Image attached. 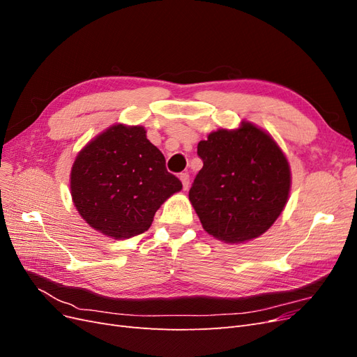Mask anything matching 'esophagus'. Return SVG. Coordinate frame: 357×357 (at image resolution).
I'll use <instances>...</instances> for the list:
<instances>
[{"label": "esophagus", "instance_id": "obj_1", "mask_svg": "<svg viewBox=\"0 0 357 357\" xmlns=\"http://www.w3.org/2000/svg\"><path fill=\"white\" fill-rule=\"evenodd\" d=\"M180 177V180H181V185H183V189H188L189 188V183H190V177H189V174L188 172H181V174L178 176Z\"/></svg>", "mask_w": 357, "mask_h": 357}]
</instances>
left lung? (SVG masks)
Wrapping results in <instances>:
<instances>
[{"label": "left lung", "mask_w": 357, "mask_h": 357, "mask_svg": "<svg viewBox=\"0 0 357 357\" xmlns=\"http://www.w3.org/2000/svg\"><path fill=\"white\" fill-rule=\"evenodd\" d=\"M202 169L189 199L204 229L243 243L269 229L287 202L290 169L274 139L252 123L211 132L198 144Z\"/></svg>", "instance_id": "1"}]
</instances>
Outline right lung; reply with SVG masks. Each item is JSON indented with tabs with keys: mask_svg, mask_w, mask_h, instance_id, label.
Returning <instances> with one entry per match:
<instances>
[{
	"mask_svg": "<svg viewBox=\"0 0 357 357\" xmlns=\"http://www.w3.org/2000/svg\"><path fill=\"white\" fill-rule=\"evenodd\" d=\"M180 189L142 126L109 128L82 150L71 169V197L80 215L116 240L147 231L162 202Z\"/></svg>",
	"mask_w": 357,
	"mask_h": 357,
	"instance_id": "1",
	"label": "right lung"
}]
</instances>
